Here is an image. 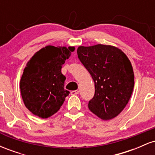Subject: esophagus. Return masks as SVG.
<instances>
[{"instance_id":"1","label":"esophagus","mask_w":155,"mask_h":155,"mask_svg":"<svg viewBox=\"0 0 155 155\" xmlns=\"http://www.w3.org/2000/svg\"><path fill=\"white\" fill-rule=\"evenodd\" d=\"M79 92V90H73V91L71 92V95H78Z\"/></svg>"}]
</instances>
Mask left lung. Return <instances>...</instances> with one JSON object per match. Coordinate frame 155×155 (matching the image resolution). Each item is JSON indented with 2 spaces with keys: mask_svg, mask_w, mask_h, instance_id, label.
<instances>
[{
  "mask_svg": "<svg viewBox=\"0 0 155 155\" xmlns=\"http://www.w3.org/2000/svg\"><path fill=\"white\" fill-rule=\"evenodd\" d=\"M77 54L95 83L89 109L101 120H112L123 111L133 93L135 81L130 61L119 48L101 44L80 46Z\"/></svg>",
  "mask_w": 155,
  "mask_h": 155,
  "instance_id": "obj_1",
  "label": "left lung"
}]
</instances>
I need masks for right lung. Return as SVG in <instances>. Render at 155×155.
Here are the masks:
<instances>
[{
    "instance_id": "right-lung-1",
    "label": "right lung",
    "mask_w": 155,
    "mask_h": 155,
    "mask_svg": "<svg viewBox=\"0 0 155 155\" xmlns=\"http://www.w3.org/2000/svg\"><path fill=\"white\" fill-rule=\"evenodd\" d=\"M74 50V47L48 45L27 63L19 89L25 106L35 116L43 119L52 116L70 93L64 89L66 78L61 69Z\"/></svg>"
}]
</instances>
